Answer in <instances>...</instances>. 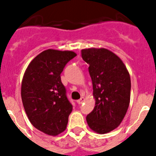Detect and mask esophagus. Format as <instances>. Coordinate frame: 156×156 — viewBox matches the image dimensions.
<instances>
[{
    "mask_svg": "<svg viewBox=\"0 0 156 156\" xmlns=\"http://www.w3.org/2000/svg\"><path fill=\"white\" fill-rule=\"evenodd\" d=\"M83 101H84V98H83V97H82L81 99H79V100H78V101H77V103H78V105H81Z\"/></svg>",
    "mask_w": 156,
    "mask_h": 156,
    "instance_id": "esophagus-1",
    "label": "esophagus"
}]
</instances>
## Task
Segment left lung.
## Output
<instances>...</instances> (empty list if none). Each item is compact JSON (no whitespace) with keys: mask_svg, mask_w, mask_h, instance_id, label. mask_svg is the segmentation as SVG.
<instances>
[{"mask_svg":"<svg viewBox=\"0 0 156 156\" xmlns=\"http://www.w3.org/2000/svg\"><path fill=\"white\" fill-rule=\"evenodd\" d=\"M82 58L89 65L96 103L87 115L91 129L104 134L119 125L129 106L131 79L127 68L119 56L105 48L81 51Z\"/></svg>","mask_w":156,"mask_h":156,"instance_id":"1","label":"left lung"}]
</instances>
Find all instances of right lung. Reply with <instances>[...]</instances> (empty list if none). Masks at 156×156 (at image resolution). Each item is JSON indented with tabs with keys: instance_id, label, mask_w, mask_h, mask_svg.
Instances as JSON below:
<instances>
[{
	"instance_id": "right-lung-1",
	"label": "right lung",
	"mask_w": 156,
	"mask_h": 156,
	"mask_svg": "<svg viewBox=\"0 0 156 156\" xmlns=\"http://www.w3.org/2000/svg\"><path fill=\"white\" fill-rule=\"evenodd\" d=\"M76 55L71 51H44L31 61L23 78L21 97L28 119L51 136L65 130L73 110L60 73Z\"/></svg>"
}]
</instances>
